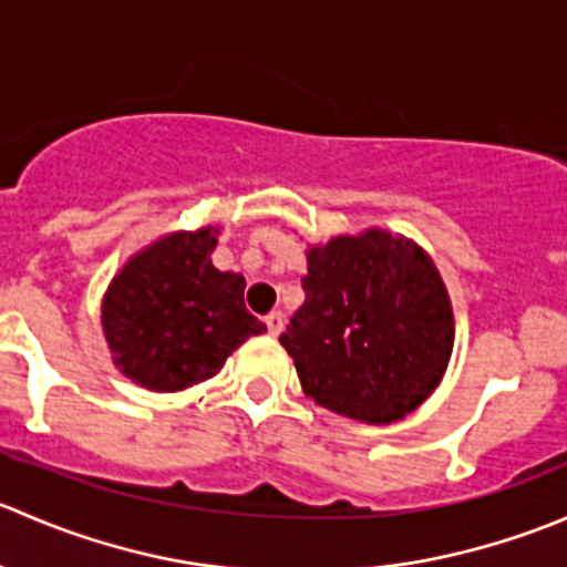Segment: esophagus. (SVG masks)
I'll use <instances>...</instances> for the list:
<instances>
[{
	"mask_svg": "<svg viewBox=\"0 0 567 567\" xmlns=\"http://www.w3.org/2000/svg\"><path fill=\"white\" fill-rule=\"evenodd\" d=\"M282 326H285V316L279 310H274V312H268L266 316V329H268V334H279V331H282Z\"/></svg>",
	"mask_w": 567,
	"mask_h": 567,
	"instance_id": "obj_1",
	"label": "esophagus"
}]
</instances>
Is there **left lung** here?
Listing matches in <instances>:
<instances>
[{"label":"left lung","instance_id":"obj_1","mask_svg":"<svg viewBox=\"0 0 567 567\" xmlns=\"http://www.w3.org/2000/svg\"><path fill=\"white\" fill-rule=\"evenodd\" d=\"M305 305L279 334L301 390L334 414L381 422L411 414L453 353V307L431 257L384 230L307 251Z\"/></svg>","mask_w":567,"mask_h":567}]
</instances>
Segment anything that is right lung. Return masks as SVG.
I'll use <instances>...</instances> for the list:
<instances>
[{
    "instance_id": "1",
    "label": "right lung",
    "mask_w": 567,
    "mask_h": 567,
    "mask_svg": "<svg viewBox=\"0 0 567 567\" xmlns=\"http://www.w3.org/2000/svg\"><path fill=\"white\" fill-rule=\"evenodd\" d=\"M216 230L175 233L125 262L104 299V334L114 364L153 392L214 379L225 359L262 334L244 305L241 274L210 262Z\"/></svg>"
}]
</instances>
